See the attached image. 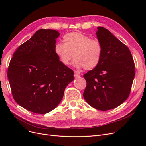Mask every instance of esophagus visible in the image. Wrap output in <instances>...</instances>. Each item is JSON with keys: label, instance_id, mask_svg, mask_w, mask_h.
Masks as SVG:
<instances>
[{"label": "esophagus", "instance_id": "34e87169", "mask_svg": "<svg viewBox=\"0 0 146 146\" xmlns=\"http://www.w3.org/2000/svg\"><path fill=\"white\" fill-rule=\"evenodd\" d=\"M80 76H81L80 74H78L77 72H74V77H75V78H78V77H80Z\"/></svg>", "mask_w": 146, "mask_h": 146}]
</instances>
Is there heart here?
<instances>
[{
	"instance_id": "1",
	"label": "heart",
	"mask_w": 146,
	"mask_h": 146,
	"mask_svg": "<svg viewBox=\"0 0 146 146\" xmlns=\"http://www.w3.org/2000/svg\"><path fill=\"white\" fill-rule=\"evenodd\" d=\"M63 43H56L54 52L60 62L68 66L74 57V66L77 69H92L99 64L102 55V46L97 39L80 32L64 35Z\"/></svg>"
}]
</instances>
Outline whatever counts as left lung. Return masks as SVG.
<instances>
[{"mask_svg":"<svg viewBox=\"0 0 146 146\" xmlns=\"http://www.w3.org/2000/svg\"><path fill=\"white\" fill-rule=\"evenodd\" d=\"M102 46L99 64L83 76L86 86L83 98L101 111L116 108L129 96L135 75L130 50L109 30L98 27L96 33Z\"/></svg>","mask_w":146,"mask_h":146,"instance_id":"1","label":"left lung"}]
</instances>
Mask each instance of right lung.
Listing matches in <instances>:
<instances>
[{
    "mask_svg": "<svg viewBox=\"0 0 146 146\" xmlns=\"http://www.w3.org/2000/svg\"><path fill=\"white\" fill-rule=\"evenodd\" d=\"M59 36L55 30H38L18 47L10 62L7 76L13 98L31 112L52 111L74 78L73 70L61 63L55 54Z\"/></svg>",
    "mask_w": 146,
    "mask_h": 146,
    "instance_id": "obj_1",
    "label": "right lung"
}]
</instances>
